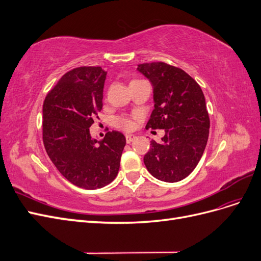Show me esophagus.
Wrapping results in <instances>:
<instances>
[{"label":"esophagus","instance_id":"esophagus-1","mask_svg":"<svg viewBox=\"0 0 261 261\" xmlns=\"http://www.w3.org/2000/svg\"><path fill=\"white\" fill-rule=\"evenodd\" d=\"M126 143H127V144H130L132 143V141L134 140V139H135V136H134V135H126Z\"/></svg>","mask_w":261,"mask_h":261}]
</instances>
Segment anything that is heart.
Returning a JSON list of instances; mask_svg holds the SVG:
<instances>
[{
	"label": "heart",
	"mask_w": 261,
	"mask_h": 261,
	"mask_svg": "<svg viewBox=\"0 0 261 261\" xmlns=\"http://www.w3.org/2000/svg\"><path fill=\"white\" fill-rule=\"evenodd\" d=\"M134 82H139V81H132L130 83H134ZM114 125L116 127L124 130H132L134 128V126H135V124H134V122L130 120V118L124 117V116H118L114 118Z\"/></svg>",
	"instance_id": "b5f03b06"
}]
</instances>
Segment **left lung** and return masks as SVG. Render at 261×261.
Wrapping results in <instances>:
<instances>
[{"mask_svg": "<svg viewBox=\"0 0 261 261\" xmlns=\"http://www.w3.org/2000/svg\"><path fill=\"white\" fill-rule=\"evenodd\" d=\"M151 82L154 109L146 128L164 129L162 143H150L144 162L155 178L174 183L188 176L206 148L210 120L203 92L183 69L164 62L139 64Z\"/></svg>", "mask_w": 261, "mask_h": 261, "instance_id": "left-lung-1", "label": "left lung"}]
</instances>
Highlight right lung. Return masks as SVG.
Here are the masks:
<instances>
[{"instance_id":"obj_1","label":"right lung","mask_w":261,"mask_h":261,"mask_svg":"<svg viewBox=\"0 0 261 261\" xmlns=\"http://www.w3.org/2000/svg\"><path fill=\"white\" fill-rule=\"evenodd\" d=\"M107 73L100 66L69 70L43 102L42 138L45 151L61 174L85 189L101 188L116 177L126 144L120 132L101 141L89 128L102 110Z\"/></svg>"}]
</instances>
